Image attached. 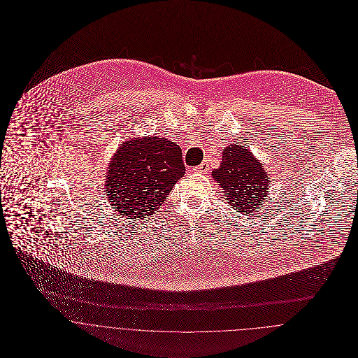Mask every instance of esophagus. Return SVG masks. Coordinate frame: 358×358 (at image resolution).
Instances as JSON below:
<instances>
[{
  "label": "esophagus",
  "instance_id": "1",
  "mask_svg": "<svg viewBox=\"0 0 358 358\" xmlns=\"http://www.w3.org/2000/svg\"><path fill=\"white\" fill-rule=\"evenodd\" d=\"M193 171H194V172H199V173H205V172H206V165L201 164V165L196 166Z\"/></svg>",
  "mask_w": 358,
  "mask_h": 358
}]
</instances>
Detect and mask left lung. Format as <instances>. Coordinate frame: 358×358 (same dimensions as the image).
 <instances>
[{
  "instance_id": "1",
  "label": "left lung",
  "mask_w": 358,
  "mask_h": 358,
  "mask_svg": "<svg viewBox=\"0 0 358 358\" xmlns=\"http://www.w3.org/2000/svg\"><path fill=\"white\" fill-rule=\"evenodd\" d=\"M229 204L248 217L267 203L268 175L263 164L241 143L223 149L220 166L212 171Z\"/></svg>"
}]
</instances>
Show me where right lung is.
I'll list each match as a JSON object with an SVG mask.
<instances>
[{"mask_svg":"<svg viewBox=\"0 0 358 358\" xmlns=\"http://www.w3.org/2000/svg\"><path fill=\"white\" fill-rule=\"evenodd\" d=\"M182 149L166 138H131L113 155L106 192L120 217L146 219L159 210L185 175Z\"/></svg>","mask_w":358,"mask_h":358,"instance_id":"obj_1","label":"right lung"}]
</instances>
